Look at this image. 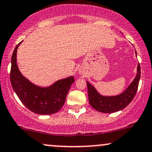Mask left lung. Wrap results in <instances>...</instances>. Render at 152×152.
I'll list each match as a JSON object with an SVG mask.
<instances>
[{"label":"left lung","mask_w":152,"mask_h":152,"mask_svg":"<svg viewBox=\"0 0 152 152\" xmlns=\"http://www.w3.org/2000/svg\"><path fill=\"white\" fill-rule=\"evenodd\" d=\"M135 53L137 56L136 50ZM140 77L141 68L139 64H138L137 76L128 88L121 94L111 96L101 95L96 89L95 87L86 81L89 104L96 111L106 114L114 113L124 109L130 104V102L135 96Z\"/></svg>","instance_id":"8db88e82"}]
</instances>
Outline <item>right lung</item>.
Segmentation results:
<instances>
[{
  "mask_svg": "<svg viewBox=\"0 0 152 152\" xmlns=\"http://www.w3.org/2000/svg\"><path fill=\"white\" fill-rule=\"evenodd\" d=\"M21 42L15 47L11 57L10 78L13 89L23 105L34 113L55 114L64 106L71 84L75 81L74 76L58 80L48 87L38 86L31 83L23 76L17 65V49Z\"/></svg>",
  "mask_w": 152,
  "mask_h": 152,
  "instance_id": "right-lung-1",
  "label": "right lung"
}]
</instances>
